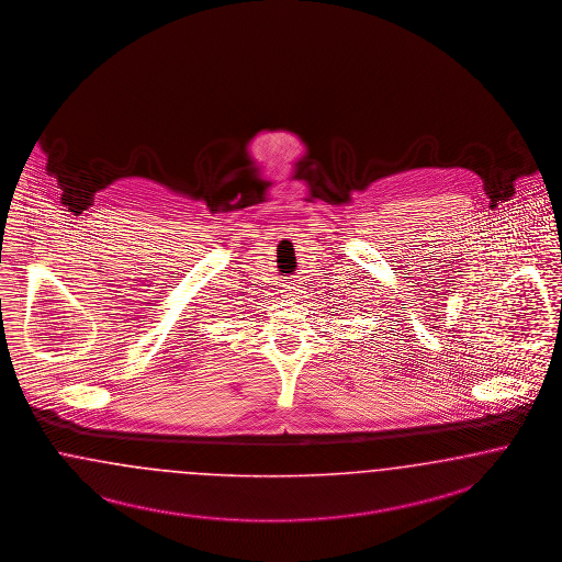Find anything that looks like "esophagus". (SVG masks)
<instances>
[{"label":"esophagus","mask_w":562,"mask_h":562,"mask_svg":"<svg viewBox=\"0 0 562 562\" xmlns=\"http://www.w3.org/2000/svg\"><path fill=\"white\" fill-rule=\"evenodd\" d=\"M301 289H303V286H299L296 282H286L284 289H282V296H284L286 301H296V299L301 296V292H303Z\"/></svg>","instance_id":"esophagus-1"}]
</instances>
